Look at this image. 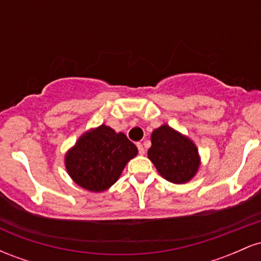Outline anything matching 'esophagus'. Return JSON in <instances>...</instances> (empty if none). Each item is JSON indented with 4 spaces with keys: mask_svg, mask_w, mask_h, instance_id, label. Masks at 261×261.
<instances>
[{
    "mask_svg": "<svg viewBox=\"0 0 261 261\" xmlns=\"http://www.w3.org/2000/svg\"><path fill=\"white\" fill-rule=\"evenodd\" d=\"M136 146H137V148H139V153H140V154H145V148H143L142 143L137 142Z\"/></svg>",
    "mask_w": 261,
    "mask_h": 261,
    "instance_id": "34e87169",
    "label": "esophagus"
}]
</instances>
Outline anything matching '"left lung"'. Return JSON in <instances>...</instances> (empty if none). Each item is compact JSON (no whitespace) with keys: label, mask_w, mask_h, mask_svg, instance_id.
<instances>
[{"label":"left lung","mask_w":261,"mask_h":261,"mask_svg":"<svg viewBox=\"0 0 261 261\" xmlns=\"http://www.w3.org/2000/svg\"><path fill=\"white\" fill-rule=\"evenodd\" d=\"M148 158L164 179L185 184L196 175L200 167L199 149L188 136L162 125L151 135Z\"/></svg>","instance_id":"obj_1"}]
</instances>
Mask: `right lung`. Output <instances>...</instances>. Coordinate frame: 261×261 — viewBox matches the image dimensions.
Returning <instances> with one entry per match:
<instances>
[{"label": "right lung", "mask_w": 261, "mask_h": 261, "mask_svg": "<svg viewBox=\"0 0 261 261\" xmlns=\"http://www.w3.org/2000/svg\"><path fill=\"white\" fill-rule=\"evenodd\" d=\"M137 153L126 135L101 124L86 131L66 152L65 167L81 188L101 193L118 181L127 162Z\"/></svg>", "instance_id": "1"}]
</instances>
